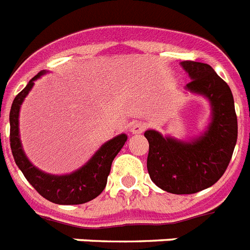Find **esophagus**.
I'll return each mask as SVG.
<instances>
[{
  "label": "esophagus",
  "mask_w": 250,
  "mask_h": 250,
  "mask_svg": "<svg viewBox=\"0 0 250 250\" xmlns=\"http://www.w3.org/2000/svg\"><path fill=\"white\" fill-rule=\"evenodd\" d=\"M147 125L143 123V121H137V123H134L130 127V131L133 134H142L146 130Z\"/></svg>",
  "instance_id": "esophagus-1"
}]
</instances>
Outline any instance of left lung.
<instances>
[{
    "instance_id": "1",
    "label": "left lung",
    "mask_w": 250,
    "mask_h": 250,
    "mask_svg": "<svg viewBox=\"0 0 250 250\" xmlns=\"http://www.w3.org/2000/svg\"><path fill=\"white\" fill-rule=\"evenodd\" d=\"M191 82L188 90L206 97L212 107L208 129L191 142L147 130L148 174L154 184L172 194H193L212 187L225 174L238 139V119L231 89L207 63L183 61Z\"/></svg>"
}]
</instances>
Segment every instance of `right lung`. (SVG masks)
<instances>
[{
	"label": "right lung",
	"mask_w": 250,
	"mask_h": 250,
	"mask_svg": "<svg viewBox=\"0 0 250 250\" xmlns=\"http://www.w3.org/2000/svg\"><path fill=\"white\" fill-rule=\"evenodd\" d=\"M46 71H41L15 97L10 111V146L18 167L26 180L47 201L56 204H83L101 194L107 184L113 158L124 147L127 137L120 134L104 143L83 167L69 175H49L38 170L26 158L19 135V111L22 101L37 80Z\"/></svg>",
	"instance_id": "add662e5"
}]
</instances>
